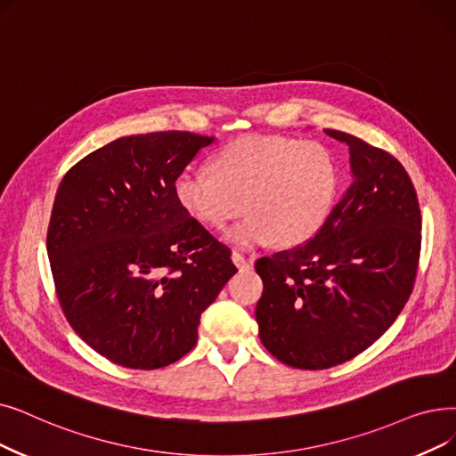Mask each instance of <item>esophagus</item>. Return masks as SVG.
<instances>
[{
    "mask_svg": "<svg viewBox=\"0 0 456 456\" xmlns=\"http://www.w3.org/2000/svg\"><path fill=\"white\" fill-rule=\"evenodd\" d=\"M231 259H232V263L239 266L240 270H246V268H251L253 266V263H255V259L253 256H244L242 253H236V251H232V255H231Z\"/></svg>",
    "mask_w": 456,
    "mask_h": 456,
    "instance_id": "34e87169",
    "label": "esophagus"
}]
</instances>
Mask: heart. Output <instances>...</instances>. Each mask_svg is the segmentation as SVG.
I'll use <instances>...</instances> for the list:
<instances>
[{
	"instance_id": "obj_1",
	"label": "heart",
	"mask_w": 456,
	"mask_h": 456,
	"mask_svg": "<svg viewBox=\"0 0 456 456\" xmlns=\"http://www.w3.org/2000/svg\"><path fill=\"white\" fill-rule=\"evenodd\" d=\"M214 173L186 167L175 181L181 207L225 240L253 249L277 242L298 246L319 232L330 217L339 188V167L319 142L280 135H249L225 145L212 160Z\"/></svg>"
}]
</instances>
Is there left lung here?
Here are the masks:
<instances>
[{
    "label": "left lung",
    "instance_id": "8db88e82",
    "mask_svg": "<svg viewBox=\"0 0 456 456\" xmlns=\"http://www.w3.org/2000/svg\"><path fill=\"white\" fill-rule=\"evenodd\" d=\"M352 183L313 239L255 263L265 348L296 369H330L369 348L410 298L421 251L418 195L401 162L350 134Z\"/></svg>",
    "mask_w": 456,
    "mask_h": 456
}]
</instances>
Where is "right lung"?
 Wrapping results in <instances>:
<instances>
[{
    "label": "right lung",
    "mask_w": 456,
    "mask_h": 456,
    "mask_svg": "<svg viewBox=\"0 0 456 456\" xmlns=\"http://www.w3.org/2000/svg\"><path fill=\"white\" fill-rule=\"evenodd\" d=\"M214 137L125 135L63 176L46 249L69 324L110 362L160 369L197 343L201 313L236 273L181 207L175 181Z\"/></svg>",
    "instance_id": "obj_1"
}]
</instances>
